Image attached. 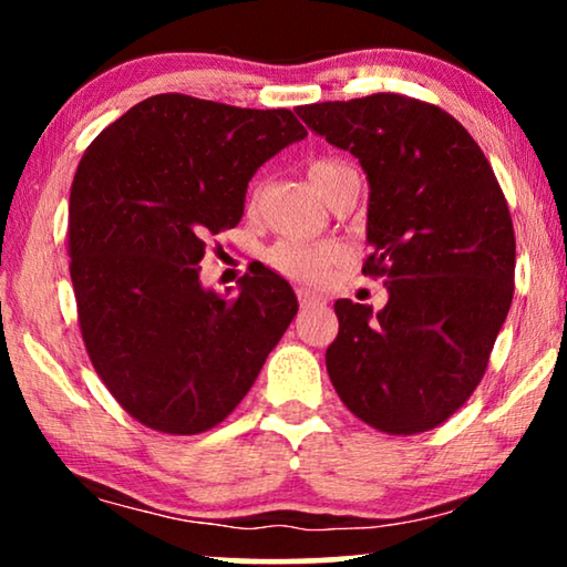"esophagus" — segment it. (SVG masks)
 <instances>
[{"label":"esophagus","mask_w":567,"mask_h":567,"mask_svg":"<svg viewBox=\"0 0 567 567\" xmlns=\"http://www.w3.org/2000/svg\"><path fill=\"white\" fill-rule=\"evenodd\" d=\"M297 297H299V305H301V309H312V307H324V299L320 297V293H315V291L299 289V291H297Z\"/></svg>","instance_id":"esophagus-1"}]
</instances>
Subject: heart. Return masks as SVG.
<instances>
[{
  "label": "heart",
  "instance_id": "heart-1",
  "mask_svg": "<svg viewBox=\"0 0 567 567\" xmlns=\"http://www.w3.org/2000/svg\"><path fill=\"white\" fill-rule=\"evenodd\" d=\"M346 173H351V167L340 159H317L309 165L307 177L317 196L324 200L328 190L336 185ZM338 245L336 243H301V239H286L278 243L274 250L268 252L274 268L281 270L289 278L297 281L317 284L328 276L332 262L338 260Z\"/></svg>",
  "mask_w": 567,
  "mask_h": 567
}]
</instances>
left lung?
Returning a JSON list of instances; mask_svg holds the SVG:
<instances>
[{"instance_id":"obj_1","label":"left lung","mask_w":567,"mask_h":567,"mask_svg":"<svg viewBox=\"0 0 567 567\" xmlns=\"http://www.w3.org/2000/svg\"><path fill=\"white\" fill-rule=\"evenodd\" d=\"M297 115L361 162L363 274L384 276L390 293L379 312L336 301L330 382L379 431L436 429L475 392L514 299V224L491 162L452 115L392 92Z\"/></svg>"}]
</instances>
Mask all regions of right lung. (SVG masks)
<instances>
[{"label": "right lung", "instance_id": "1", "mask_svg": "<svg viewBox=\"0 0 567 567\" xmlns=\"http://www.w3.org/2000/svg\"><path fill=\"white\" fill-rule=\"evenodd\" d=\"M307 131L291 111L154 95L100 131L69 196V274L92 367L128 415L193 436L250 392L297 315L276 270L200 284L206 239L237 227L247 183Z\"/></svg>", "mask_w": 567, "mask_h": 567}]
</instances>
